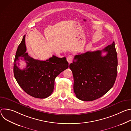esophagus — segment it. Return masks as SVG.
<instances>
[{
  "label": "esophagus",
  "instance_id": "esophagus-1",
  "mask_svg": "<svg viewBox=\"0 0 131 131\" xmlns=\"http://www.w3.org/2000/svg\"><path fill=\"white\" fill-rule=\"evenodd\" d=\"M72 60H73V57H72V55H69L67 58V62H68L69 64H70L72 62Z\"/></svg>",
  "mask_w": 131,
  "mask_h": 131
}]
</instances>
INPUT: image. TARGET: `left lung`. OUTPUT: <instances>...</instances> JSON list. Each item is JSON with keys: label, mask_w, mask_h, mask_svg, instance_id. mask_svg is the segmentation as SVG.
I'll return each mask as SVG.
<instances>
[{"label": "left lung", "mask_w": 131, "mask_h": 131, "mask_svg": "<svg viewBox=\"0 0 131 131\" xmlns=\"http://www.w3.org/2000/svg\"><path fill=\"white\" fill-rule=\"evenodd\" d=\"M107 54L103 57L101 53ZM69 65L73 77V91L83 101L100 98L113 86L117 75L118 59L115 42L103 50L88 51L74 56Z\"/></svg>", "instance_id": "1"}]
</instances>
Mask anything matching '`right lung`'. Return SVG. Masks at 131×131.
<instances>
[{
	"instance_id": "1",
	"label": "right lung",
	"mask_w": 131,
	"mask_h": 131,
	"mask_svg": "<svg viewBox=\"0 0 131 131\" xmlns=\"http://www.w3.org/2000/svg\"><path fill=\"white\" fill-rule=\"evenodd\" d=\"M25 35L18 46L14 61L13 72L18 85L34 97L46 99L53 91L55 78L68 67L66 58L54 55L46 61L35 60L26 52ZM20 59H24L27 67L21 70L17 66Z\"/></svg>"
}]
</instances>
